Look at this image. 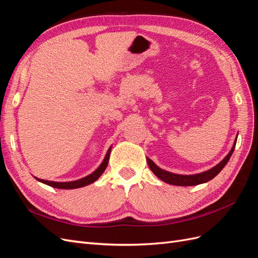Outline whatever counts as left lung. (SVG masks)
<instances>
[{"mask_svg": "<svg viewBox=\"0 0 258 258\" xmlns=\"http://www.w3.org/2000/svg\"><path fill=\"white\" fill-rule=\"evenodd\" d=\"M237 138H238V135L236 137L235 142H233V145L231 147L230 152L226 155V157L220 163H217L215 167L211 168L210 170H207V171H205V172H201V173L190 174V175L175 174V173L169 172V171H166V170L159 168L152 159H150L148 157L146 158V160H147L148 166H150L151 170L153 171V173L157 177H159L161 181H163L165 183H168L171 185H176V186H195V185L204 184V183L209 182L210 179L214 178L218 173L221 172L223 168L227 165V162L229 161L233 151H235Z\"/></svg>", "mask_w": 258, "mask_h": 258, "instance_id": "obj_1", "label": "left lung"}]
</instances>
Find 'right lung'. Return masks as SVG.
Segmentation results:
<instances>
[{"label":"right lung","mask_w":258,"mask_h":258,"mask_svg":"<svg viewBox=\"0 0 258 258\" xmlns=\"http://www.w3.org/2000/svg\"><path fill=\"white\" fill-rule=\"evenodd\" d=\"M111 150H112V146H110L108 148L105 157L103 159V161L101 162V165L93 171V172L87 176L82 177L80 179H76V181H71V182H53V181H46V179L43 178H38L35 177L38 182H41L43 184H46L48 186L53 187V188H59V189H75V188H81V187L84 186H87L93 182H96L97 179L102 175V173L105 171L106 167H107V163H108V158H110V154H111Z\"/></svg>","instance_id":"add662e5"}]
</instances>
